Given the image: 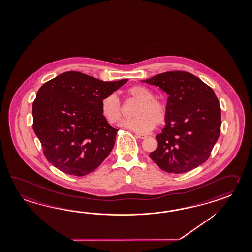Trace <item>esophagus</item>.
<instances>
[{"mask_svg":"<svg viewBox=\"0 0 252 252\" xmlns=\"http://www.w3.org/2000/svg\"><path fill=\"white\" fill-rule=\"evenodd\" d=\"M135 135H136V137H138L139 139H144V138L147 137V135H144V134H135Z\"/></svg>","mask_w":252,"mask_h":252,"instance_id":"obj_1","label":"esophagus"}]
</instances>
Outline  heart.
Listing matches in <instances>:
<instances>
[{
  "label": "heart",
  "instance_id": "heart-1",
  "mask_svg": "<svg viewBox=\"0 0 252 252\" xmlns=\"http://www.w3.org/2000/svg\"><path fill=\"white\" fill-rule=\"evenodd\" d=\"M129 98L138 101L134 116L135 118L125 120L121 126L135 133H147L155 126H160L166 123L168 110L166 103L159 98L153 97L154 94L146 86L136 85L126 91ZM101 114L111 124H117L123 116V108L119 99L115 94L104 96L101 101Z\"/></svg>",
  "mask_w": 252,
  "mask_h": 252
}]
</instances>
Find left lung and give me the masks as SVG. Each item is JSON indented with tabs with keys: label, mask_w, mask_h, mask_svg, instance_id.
Instances as JSON below:
<instances>
[{
	"label": "left lung",
	"mask_w": 252,
	"mask_h": 252,
	"mask_svg": "<svg viewBox=\"0 0 252 252\" xmlns=\"http://www.w3.org/2000/svg\"><path fill=\"white\" fill-rule=\"evenodd\" d=\"M169 95L165 128L149 157L167 173L182 174L209 159L220 134V102L210 86L194 74L171 71L144 81Z\"/></svg>",
	"instance_id": "1"
}]
</instances>
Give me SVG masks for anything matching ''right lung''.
<instances>
[{"instance_id": "obj_1", "label": "right lung", "mask_w": 252, "mask_h": 252, "mask_svg": "<svg viewBox=\"0 0 252 252\" xmlns=\"http://www.w3.org/2000/svg\"><path fill=\"white\" fill-rule=\"evenodd\" d=\"M126 82H104L70 71L40 87L32 103V129L48 162L76 177L101 165L118 131L102 116L101 101Z\"/></svg>"}]
</instances>
